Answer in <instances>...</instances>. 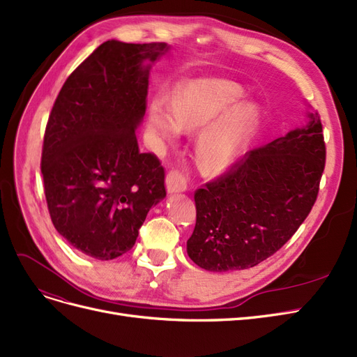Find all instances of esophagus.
<instances>
[{"label": "esophagus", "mask_w": 357, "mask_h": 357, "mask_svg": "<svg viewBox=\"0 0 357 357\" xmlns=\"http://www.w3.org/2000/svg\"><path fill=\"white\" fill-rule=\"evenodd\" d=\"M166 188L169 194L182 192L187 190V178L179 170H170L166 176Z\"/></svg>", "instance_id": "obj_1"}]
</instances>
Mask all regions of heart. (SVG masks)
I'll return each instance as SVG.
<instances>
[{
    "mask_svg": "<svg viewBox=\"0 0 357 357\" xmlns=\"http://www.w3.org/2000/svg\"><path fill=\"white\" fill-rule=\"evenodd\" d=\"M240 84L222 78L191 79L178 89L175 105L154 99L148 121L165 141H175L181 129H204L195 144V162L204 175L218 176L231 169L246 151L259 124L255 103L243 102Z\"/></svg>",
    "mask_w": 357,
    "mask_h": 357,
    "instance_id": "1",
    "label": "heart"
}]
</instances>
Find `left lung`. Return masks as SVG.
Instances as JSON below:
<instances>
[{"instance_id":"left-lung-1","label":"left lung","mask_w":357,"mask_h":357,"mask_svg":"<svg viewBox=\"0 0 357 357\" xmlns=\"http://www.w3.org/2000/svg\"><path fill=\"white\" fill-rule=\"evenodd\" d=\"M326 148L317 112L308 123L246 153L194 194L188 257L208 271L245 270L275 254L317 199Z\"/></svg>"}]
</instances>
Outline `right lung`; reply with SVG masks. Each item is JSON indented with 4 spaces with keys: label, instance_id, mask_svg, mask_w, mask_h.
Masks as SVG:
<instances>
[{
    "label": "right lung",
    "instance_id": "obj_1",
    "mask_svg": "<svg viewBox=\"0 0 357 357\" xmlns=\"http://www.w3.org/2000/svg\"><path fill=\"white\" fill-rule=\"evenodd\" d=\"M167 50L166 43L105 41L54 100L41 155L45 200L57 233L91 258L130 250L149 209L166 197L165 169L139 151L136 129L151 63Z\"/></svg>",
    "mask_w": 357,
    "mask_h": 357
}]
</instances>
